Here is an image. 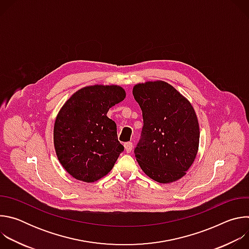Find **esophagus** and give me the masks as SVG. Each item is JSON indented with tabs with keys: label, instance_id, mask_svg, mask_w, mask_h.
I'll return each mask as SVG.
<instances>
[{
	"label": "esophagus",
	"instance_id": "1",
	"mask_svg": "<svg viewBox=\"0 0 249 249\" xmlns=\"http://www.w3.org/2000/svg\"><path fill=\"white\" fill-rule=\"evenodd\" d=\"M124 148H125V151L127 153H131V151L133 150V145H132L131 142H127V143H125Z\"/></svg>",
	"mask_w": 249,
	"mask_h": 249
}]
</instances>
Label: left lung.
<instances>
[{"mask_svg":"<svg viewBox=\"0 0 249 249\" xmlns=\"http://www.w3.org/2000/svg\"><path fill=\"white\" fill-rule=\"evenodd\" d=\"M133 95L144 120L142 139L135 149L140 167L160 183L180 179L199 149L200 129L192 104L163 81L139 83Z\"/></svg>","mask_w":249,"mask_h":249,"instance_id":"8db88e82","label":"left lung"}]
</instances>
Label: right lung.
<instances>
[{
	"label": "right lung",
	"instance_id": "add662e5",
	"mask_svg": "<svg viewBox=\"0 0 249 249\" xmlns=\"http://www.w3.org/2000/svg\"><path fill=\"white\" fill-rule=\"evenodd\" d=\"M126 97L116 85L82 88L59 110L53 132L58 160L75 179L94 182L107 174L124 147L117 139L109 108Z\"/></svg>",
	"mask_w": 249,
	"mask_h": 249
}]
</instances>
